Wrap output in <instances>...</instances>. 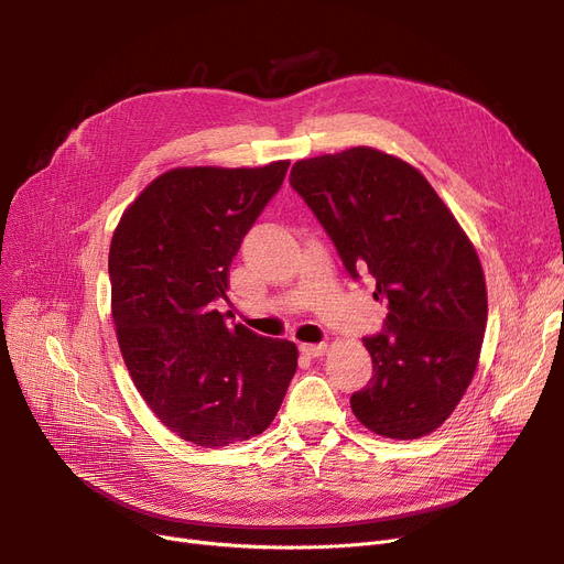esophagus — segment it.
<instances>
[{
  "instance_id": "obj_1",
  "label": "esophagus",
  "mask_w": 564,
  "mask_h": 564,
  "mask_svg": "<svg viewBox=\"0 0 564 564\" xmlns=\"http://www.w3.org/2000/svg\"><path fill=\"white\" fill-rule=\"evenodd\" d=\"M300 349L306 354V357H322V354L327 351V343H304Z\"/></svg>"
}]
</instances>
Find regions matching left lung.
Listing matches in <instances>:
<instances>
[{"instance_id":"left-lung-1","label":"left lung","mask_w":564,"mask_h":564,"mask_svg":"<svg viewBox=\"0 0 564 564\" xmlns=\"http://www.w3.org/2000/svg\"><path fill=\"white\" fill-rule=\"evenodd\" d=\"M290 185L332 237L347 274L375 279L389 313L364 345L372 379L349 404L368 430L419 438L446 421L476 372L487 288L476 249L411 164L359 145L300 160Z\"/></svg>"}]
</instances>
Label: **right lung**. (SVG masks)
<instances>
[{"instance_id":"1","label":"right lung","mask_w":564,"mask_h":564,"mask_svg":"<svg viewBox=\"0 0 564 564\" xmlns=\"http://www.w3.org/2000/svg\"><path fill=\"white\" fill-rule=\"evenodd\" d=\"M290 162L162 173L118 221L111 315L137 391L181 438L219 448L270 427L297 347L226 322L230 262Z\"/></svg>"}]
</instances>
